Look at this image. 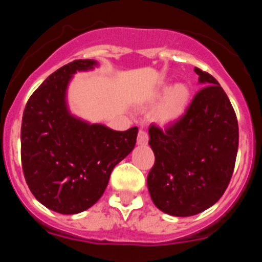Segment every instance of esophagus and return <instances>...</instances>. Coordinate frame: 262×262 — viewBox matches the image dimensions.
<instances>
[{
    "label": "esophagus",
    "mask_w": 262,
    "mask_h": 262,
    "mask_svg": "<svg viewBox=\"0 0 262 262\" xmlns=\"http://www.w3.org/2000/svg\"><path fill=\"white\" fill-rule=\"evenodd\" d=\"M148 143V134L143 129H140L138 134V144L139 145H145Z\"/></svg>",
    "instance_id": "34e87169"
}]
</instances>
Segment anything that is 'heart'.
<instances>
[{
  "label": "heart",
  "mask_w": 262,
  "mask_h": 262,
  "mask_svg": "<svg viewBox=\"0 0 262 262\" xmlns=\"http://www.w3.org/2000/svg\"><path fill=\"white\" fill-rule=\"evenodd\" d=\"M191 92L185 82H174L172 85L164 84L155 89L147 99V106L154 110V120L161 126H170L178 123L190 107Z\"/></svg>",
  "instance_id": "obj_1"
}]
</instances>
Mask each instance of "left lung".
Returning a JSON list of instances; mask_svg holds the SVG:
<instances>
[{
    "label": "left lung",
    "mask_w": 262,
    "mask_h": 262,
    "mask_svg": "<svg viewBox=\"0 0 262 262\" xmlns=\"http://www.w3.org/2000/svg\"><path fill=\"white\" fill-rule=\"evenodd\" d=\"M203 85L187 114L165 131L151 126L155 165L147 185L155 206L173 216H191L221 200L232 177L239 126L230 99L211 75L194 68Z\"/></svg>",
    "instance_id": "1"
}]
</instances>
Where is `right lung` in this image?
I'll return each mask as SVG.
<instances>
[{"label":"right lung","instance_id":"1","mask_svg":"<svg viewBox=\"0 0 262 262\" xmlns=\"http://www.w3.org/2000/svg\"><path fill=\"white\" fill-rule=\"evenodd\" d=\"M96 60H75L48 76L30 97L22 118L20 156L25 178L36 200L64 215L98 202L113 169L133 152L138 127L115 131L71 113L67 90L77 72Z\"/></svg>","mask_w":262,"mask_h":262}]
</instances>
